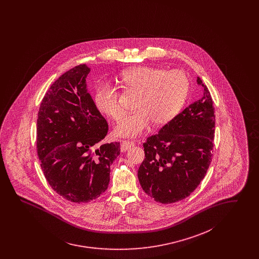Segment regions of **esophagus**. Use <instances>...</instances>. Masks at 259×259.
Segmentation results:
<instances>
[{"instance_id":"1","label":"esophagus","mask_w":259,"mask_h":259,"mask_svg":"<svg viewBox=\"0 0 259 259\" xmlns=\"http://www.w3.org/2000/svg\"><path fill=\"white\" fill-rule=\"evenodd\" d=\"M133 146H135V142H134V141H122V143H121V146H120V150H121L122 152H125V151H127V150L130 149L131 147H133Z\"/></svg>"}]
</instances>
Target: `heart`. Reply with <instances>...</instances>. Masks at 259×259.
I'll list each match as a JSON object with an SVG mask.
<instances>
[{"label": "heart", "instance_id": "1", "mask_svg": "<svg viewBox=\"0 0 259 259\" xmlns=\"http://www.w3.org/2000/svg\"><path fill=\"white\" fill-rule=\"evenodd\" d=\"M119 82L126 91L138 96L135 107L139 109L118 122L116 134L120 137H138L151 121L154 125L166 124L181 111L189 92L188 78L183 72L151 66L124 71ZM94 99L98 109L115 120L125 113L119 92L110 84L99 85Z\"/></svg>", "mask_w": 259, "mask_h": 259}]
</instances>
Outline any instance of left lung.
I'll list each match as a JSON object with an SVG mask.
<instances>
[{"mask_svg":"<svg viewBox=\"0 0 259 259\" xmlns=\"http://www.w3.org/2000/svg\"><path fill=\"white\" fill-rule=\"evenodd\" d=\"M190 104L157 135L143 143L145 153L138 178L142 190L162 204L174 203L190 196L199 185L212 161L214 108L210 91Z\"/></svg>","mask_w":259,"mask_h":259,"instance_id":"left-lung-1","label":"left lung"}]
</instances>
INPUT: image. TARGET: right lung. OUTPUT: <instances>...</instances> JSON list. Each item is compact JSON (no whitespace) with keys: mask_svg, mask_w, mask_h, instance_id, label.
Listing matches in <instances>:
<instances>
[{"mask_svg":"<svg viewBox=\"0 0 259 259\" xmlns=\"http://www.w3.org/2000/svg\"><path fill=\"white\" fill-rule=\"evenodd\" d=\"M90 68L66 71L45 95L37 119V153L51 188L75 203L89 202L108 187L119 142L102 144L108 123L87 92Z\"/></svg>","mask_w":259,"mask_h":259,"instance_id":"obj_1","label":"right lung"}]
</instances>
